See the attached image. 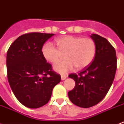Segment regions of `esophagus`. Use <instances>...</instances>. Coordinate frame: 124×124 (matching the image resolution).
Masks as SVG:
<instances>
[{
  "label": "esophagus",
  "mask_w": 124,
  "mask_h": 124,
  "mask_svg": "<svg viewBox=\"0 0 124 124\" xmlns=\"http://www.w3.org/2000/svg\"><path fill=\"white\" fill-rule=\"evenodd\" d=\"M67 77H68V75H61V79H62V81H63V80H65Z\"/></svg>",
  "instance_id": "esophagus-1"
}]
</instances>
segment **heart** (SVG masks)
Instances as JSON below:
<instances>
[{
	"label": "heart",
	"instance_id": "1",
	"mask_svg": "<svg viewBox=\"0 0 124 124\" xmlns=\"http://www.w3.org/2000/svg\"><path fill=\"white\" fill-rule=\"evenodd\" d=\"M57 48L47 43L41 48V54L47 62L55 64L64 54V61L54 66V70L60 74H65L73 69L78 70L87 67L93 60L96 54V44L90 38L66 36L56 39Z\"/></svg>",
	"mask_w": 124,
	"mask_h": 124
}]
</instances>
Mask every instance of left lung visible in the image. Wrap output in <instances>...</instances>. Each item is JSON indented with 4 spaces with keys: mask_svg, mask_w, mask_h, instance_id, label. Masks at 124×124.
I'll list each match as a JSON object with an SVG mask.
<instances>
[{
    "mask_svg": "<svg viewBox=\"0 0 124 124\" xmlns=\"http://www.w3.org/2000/svg\"><path fill=\"white\" fill-rule=\"evenodd\" d=\"M96 44L93 62L77 73L69 77L74 79V88L68 92L73 103L83 108H89L101 101L110 89L115 77L117 58L114 47L103 37L91 36Z\"/></svg>",
    "mask_w": 124,
    "mask_h": 124,
    "instance_id": "left-lung-1",
    "label": "left lung"
}]
</instances>
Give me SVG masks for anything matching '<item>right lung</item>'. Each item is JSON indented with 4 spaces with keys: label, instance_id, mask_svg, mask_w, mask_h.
Instances as JSON below:
<instances>
[{
    "label": "right lung",
    "instance_id": "right-lung-1",
    "mask_svg": "<svg viewBox=\"0 0 124 124\" xmlns=\"http://www.w3.org/2000/svg\"><path fill=\"white\" fill-rule=\"evenodd\" d=\"M54 34L31 32L21 35L7 52L6 67L9 86L19 101L28 108L47 104L53 88L61 81L41 54L43 44Z\"/></svg>",
    "mask_w": 124,
    "mask_h": 124
}]
</instances>
